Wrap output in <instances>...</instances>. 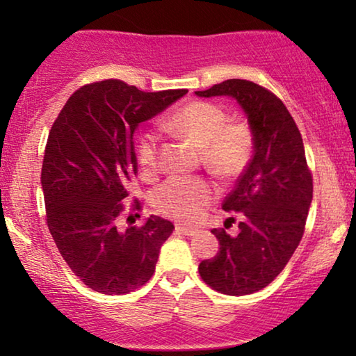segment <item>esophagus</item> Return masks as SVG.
<instances>
[{
    "instance_id": "obj_1",
    "label": "esophagus",
    "mask_w": 356,
    "mask_h": 356,
    "mask_svg": "<svg viewBox=\"0 0 356 356\" xmlns=\"http://www.w3.org/2000/svg\"><path fill=\"white\" fill-rule=\"evenodd\" d=\"M177 232L181 233V235L193 236V235H196V233H197V228H193V227L181 225V223H178V225H177Z\"/></svg>"
}]
</instances>
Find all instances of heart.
I'll return each instance as SVG.
<instances>
[{
  "label": "heart",
  "mask_w": 356,
  "mask_h": 356,
  "mask_svg": "<svg viewBox=\"0 0 356 356\" xmlns=\"http://www.w3.org/2000/svg\"><path fill=\"white\" fill-rule=\"evenodd\" d=\"M227 111L212 102H191L163 121L172 133L194 140L202 162L222 177L245 170L254 150V134L246 121H227ZM138 160L144 173L159 165V134L145 131L138 140ZM216 189L197 177H172L155 189L152 204L159 212L179 220H194L213 199Z\"/></svg>",
  "instance_id": "1"
}]
</instances>
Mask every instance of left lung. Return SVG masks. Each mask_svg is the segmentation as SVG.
I'll list each match as a JSON object with an SVG mask.
<instances>
[{"mask_svg":"<svg viewBox=\"0 0 356 356\" xmlns=\"http://www.w3.org/2000/svg\"><path fill=\"white\" fill-rule=\"evenodd\" d=\"M196 95L233 97L254 134L251 162L222 204L223 211L240 212V232L230 236L223 228H213L220 248L199 264L201 279L211 289L250 295L284 270L305 233L313 177L303 139L284 102L254 82L228 79Z\"/></svg>","mask_w":356,"mask_h":356,"instance_id":"8db88e82","label":"left lung"}]
</instances>
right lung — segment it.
<instances>
[{
	"label": "right lung",
	"instance_id": "obj_1",
	"mask_svg": "<svg viewBox=\"0 0 356 356\" xmlns=\"http://www.w3.org/2000/svg\"><path fill=\"white\" fill-rule=\"evenodd\" d=\"M186 92L92 82L67 99L51 126L42 165L47 225L70 269L99 293L124 295L147 284L175 230L159 216L128 228H120L118 218L138 173L136 128ZM140 209L134 199L131 212Z\"/></svg>",
	"mask_w": 356,
	"mask_h": 356
}]
</instances>
